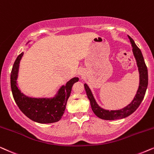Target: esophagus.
Masks as SVG:
<instances>
[{
	"mask_svg": "<svg viewBox=\"0 0 154 154\" xmlns=\"http://www.w3.org/2000/svg\"><path fill=\"white\" fill-rule=\"evenodd\" d=\"M79 75H82V72H79Z\"/></svg>",
	"mask_w": 154,
	"mask_h": 154,
	"instance_id": "esophagus-1",
	"label": "esophagus"
}]
</instances>
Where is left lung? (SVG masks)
<instances>
[{
	"label": "left lung",
	"mask_w": 154,
	"mask_h": 154,
	"mask_svg": "<svg viewBox=\"0 0 154 154\" xmlns=\"http://www.w3.org/2000/svg\"><path fill=\"white\" fill-rule=\"evenodd\" d=\"M128 38H130L131 44H132L133 54H134V58L136 59L137 65V67H138L139 73V88L132 101L125 107L120 110H105L98 105L93 94H92L91 89H89L87 84H85V88L86 92H87V97L90 101L92 110H93L94 114L96 116L98 117L99 118L103 119V120H118V119L125 118L126 117L130 116L140 105L142 100L144 99L145 93H146L147 86H148V70H147L146 65L145 64L144 57L142 56V53H141L140 49L135 44L134 40L130 36H128Z\"/></svg>",
	"instance_id": "8db88e82"
}]
</instances>
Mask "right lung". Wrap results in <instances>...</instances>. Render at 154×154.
Segmentation results:
<instances>
[{"label":"right lung","instance_id":"add662e5","mask_svg":"<svg viewBox=\"0 0 154 154\" xmlns=\"http://www.w3.org/2000/svg\"><path fill=\"white\" fill-rule=\"evenodd\" d=\"M23 54L21 53L16 58L10 75V85L15 103L20 110L33 121L42 124L59 121L65 112L72 87L74 83L79 81V78L74 77L67 82L66 85H63L53 98L28 97L17 86L20 62Z\"/></svg>","mask_w":154,"mask_h":154}]
</instances>
